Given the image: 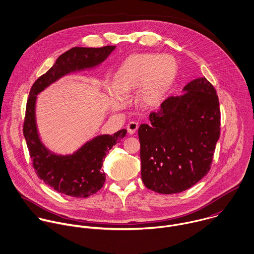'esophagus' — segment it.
<instances>
[{"label": "esophagus", "instance_id": "obj_1", "mask_svg": "<svg viewBox=\"0 0 254 254\" xmlns=\"http://www.w3.org/2000/svg\"><path fill=\"white\" fill-rule=\"evenodd\" d=\"M138 127H139V125H138L137 122H134V121L130 122V123L127 125L128 133H129V134H134V133L137 131Z\"/></svg>", "mask_w": 254, "mask_h": 254}]
</instances>
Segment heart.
I'll return each instance as SVG.
<instances>
[{"mask_svg": "<svg viewBox=\"0 0 254 254\" xmlns=\"http://www.w3.org/2000/svg\"><path fill=\"white\" fill-rule=\"evenodd\" d=\"M178 73V63L171 55L154 53L128 57L115 73L114 83L106 85V93L114 110L127 105L125 94L138 88V100L148 106L159 105L167 96Z\"/></svg>", "mask_w": 254, "mask_h": 254, "instance_id": "obj_1", "label": "heart"}]
</instances>
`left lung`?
<instances>
[{"label":"left lung","mask_w":254,"mask_h":254,"mask_svg":"<svg viewBox=\"0 0 254 254\" xmlns=\"http://www.w3.org/2000/svg\"><path fill=\"white\" fill-rule=\"evenodd\" d=\"M138 129L141 177L149 190L171 194L184 191L209 171L220 134L216 91L205 77L170 96Z\"/></svg>","instance_id":"8db88e82"}]
</instances>
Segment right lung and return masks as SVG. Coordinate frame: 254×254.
Masks as SVG:
<instances>
[{
  "instance_id": "1",
  "label": "right lung",
  "mask_w": 254,
  "mask_h": 254,
  "mask_svg": "<svg viewBox=\"0 0 254 254\" xmlns=\"http://www.w3.org/2000/svg\"><path fill=\"white\" fill-rule=\"evenodd\" d=\"M115 48H73L63 54L31 88L23 131L33 166L45 184L65 195L87 197L103 187L106 179L101 169L103 160L109 150L125 137L127 130L121 129L113 135H98L72 154H56L45 146L39 134L36 120L37 95L67 74L97 67Z\"/></svg>"
}]
</instances>
